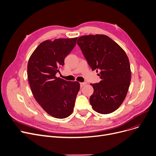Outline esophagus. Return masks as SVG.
I'll return each instance as SVG.
<instances>
[{
	"mask_svg": "<svg viewBox=\"0 0 156 156\" xmlns=\"http://www.w3.org/2000/svg\"><path fill=\"white\" fill-rule=\"evenodd\" d=\"M85 84H86V83H80V87H83Z\"/></svg>",
	"mask_w": 156,
	"mask_h": 156,
	"instance_id": "esophagus-1",
	"label": "esophagus"
}]
</instances>
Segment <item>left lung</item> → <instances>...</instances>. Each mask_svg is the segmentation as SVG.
Wrapping results in <instances>:
<instances>
[{
  "mask_svg": "<svg viewBox=\"0 0 156 156\" xmlns=\"http://www.w3.org/2000/svg\"><path fill=\"white\" fill-rule=\"evenodd\" d=\"M77 44L92 70H100L99 83L91 84L94 92L90 101L101 114L115 111L127 95L131 81L129 59L123 49L103 34L81 36Z\"/></svg>",
  "mask_w": 156,
  "mask_h": 156,
  "instance_id": "1",
  "label": "left lung"
}]
</instances>
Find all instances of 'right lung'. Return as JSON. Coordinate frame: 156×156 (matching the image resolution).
<instances>
[{
  "mask_svg": "<svg viewBox=\"0 0 156 156\" xmlns=\"http://www.w3.org/2000/svg\"><path fill=\"white\" fill-rule=\"evenodd\" d=\"M77 37L46 40L30 57L28 83L35 99L51 116L64 119L72 114L80 84L66 81L56 74L64 65L65 58L76 44Z\"/></svg>",
  "mask_w": 156,
  "mask_h": 156,
  "instance_id": "1",
  "label": "right lung"
}]
</instances>
